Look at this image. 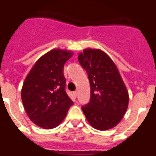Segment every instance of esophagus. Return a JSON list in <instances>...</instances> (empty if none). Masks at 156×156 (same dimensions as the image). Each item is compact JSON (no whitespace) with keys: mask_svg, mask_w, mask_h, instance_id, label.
Segmentation results:
<instances>
[{"mask_svg":"<svg viewBox=\"0 0 156 156\" xmlns=\"http://www.w3.org/2000/svg\"><path fill=\"white\" fill-rule=\"evenodd\" d=\"M73 94H74V97H75V98H76V97H77V96H78V92H77V91L74 92V93H73Z\"/></svg>","mask_w":156,"mask_h":156,"instance_id":"1","label":"esophagus"}]
</instances>
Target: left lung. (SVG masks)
<instances>
[{"label":"left lung","mask_w":156,"mask_h":156,"mask_svg":"<svg viewBox=\"0 0 156 156\" xmlns=\"http://www.w3.org/2000/svg\"><path fill=\"white\" fill-rule=\"evenodd\" d=\"M90 84V101L82 107L93 128L107 130L115 126L125 115L129 95L119 70L108 55L100 49L88 48L78 55Z\"/></svg>","instance_id":"8db88e82"}]
</instances>
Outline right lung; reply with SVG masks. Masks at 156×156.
Wrapping results in <instances>:
<instances>
[{"instance_id": "1", "label": "right lung", "mask_w": 156, "mask_h": 156, "mask_svg": "<svg viewBox=\"0 0 156 156\" xmlns=\"http://www.w3.org/2000/svg\"><path fill=\"white\" fill-rule=\"evenodd\" d=\"M73 53L53 49L36 62L26 78L21 91L22 101L30 119L38 126L49 129L59 126L73 101L65 91V63Z\"/></svg>"}]
</instances>
